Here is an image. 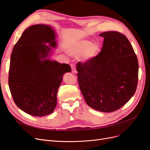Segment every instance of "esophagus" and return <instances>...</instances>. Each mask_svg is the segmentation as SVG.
I'll use <instances>...</instances> for the list:
<instances>
[{"instance_id": "obj_1", "label": "esophagus", "mask_w": 150, "mask_h": 150, "mask_svg": "<svg viewBox=\"0 0 150 150\" xmlns=\"http://www.w3.org/2000/svg\"><path fill=\"white\" fill-rule=\"evenodd\" d=\"M71 70H72V73H76V69L75 66L74 64H71Z\"/></svg>"}]
</instances>
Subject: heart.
<instances>
[{"instance_id": "obj_1", "label": "heart", "mask_w": 150, "mask_h": 150, "mask_svg": "<svg viewBox=\"0 0 150 150\" xmlns=\"http://www.w3.org/2000/svg\"><path fill=\"white\" fill-rule=\"evenodd\" d=\"M99 51V45L88 40H81L71 44L67 48V52L72 56H82L84 60L94 57Z\"/></svg>"}]
</instances>
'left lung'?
Returning a JSON list of instances; mask_svg holds the SVG:
<instances>
[{
  "mask_svg": "<svg viewBox=\"0 0 150 150\" xmlns=\"http://www.w3.org/2000/svg\"><path fill=\"white\" fill-rule=\"evenodd\" d=\"M103 47L97 56L77 64L78 81L85 101L104 112L119 110L137 90L138 61L131 43L116 31L101 33Z\"/></svg>",
  "mask_w": 150,
  "mask_h": 150,
  "instance_id": "obj_1",
  "label": "left lung"
}]
</instances>
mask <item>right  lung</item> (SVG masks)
Returning a JSON list of instances; mask_svg holds the SVG:
<instances>
[{
	"label": "right lung",
	"mask_w": 150,
	"mask_h": 150,
	"mask_svg": "<svg viewBox=\"0 0 150 150\" xmlns=\"http://www.w3.org/2000/svg\"><path fill=\"white\" fill-rule=\"evenodd\" d=\"M51 27L37 24L26 29L13 47L8 71V86L16 105L33 116L52 113L62 75L71 72L69 64L45 59L51 52L46 44L56 46Z\"/></svg>",
	"instance_id": "obj_1"
}]
</instances>
